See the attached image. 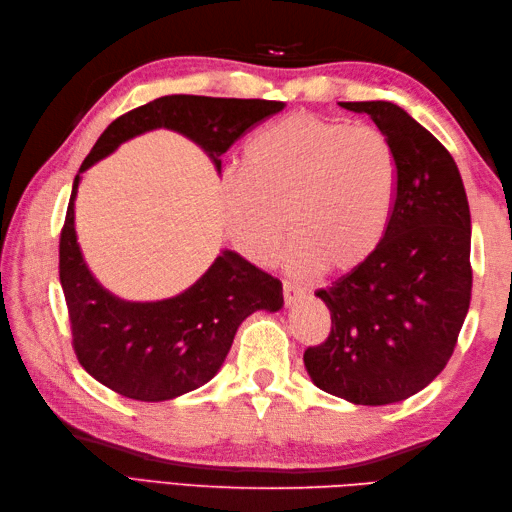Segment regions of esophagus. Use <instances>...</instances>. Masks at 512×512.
Masks as SVG:
<instances>
[{
	"label": "esophagus",
	"instance_id": "1",
	"mask_svg": "<svg viewBox=\"0 0 512 512\" xmlns=\"http://www.w3.org/2000/svg\"><path fill=\"white\" fill-rule=\"evenodd\" d=\"M306 295H308V292L303 290L301 286H295V284H290V281H284V303L288 308L297 306L301 299H306Z\"/></svg>",
	"mask_w": 512,
	"mask_h": 512
}]
</instances>
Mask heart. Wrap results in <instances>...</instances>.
Segmentation results:
<instances>
[{
    "mask_svg": "<svg viewBox=\"0 0 512 512\" xmlns=\"http://www.w3.org/2000/svg\"><path fill=\"white\" fill-rule=\"evenodd\" d=\"M398 158L387 136L317 114H292L248 140L237 176L222 182L228 237L259 266L275 259L286 224V266L347 273L376 253L398 195Z\"/></svg>",
    "mask_w": 512,
    "mask_h": 512,
    "instance_id": "obj_1",
    "label": "heart"
}]
</instances>
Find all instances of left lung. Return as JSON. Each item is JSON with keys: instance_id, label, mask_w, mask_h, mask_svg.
Returning a JSON list of instances; mask_svg holds the SVG:
<instances>
[{"instance_id": "1", "label": "left lung", "mask_w": 512, "mask_h": 512, "mask_svg": "<svg viewBox=\"0 0 512 512\" xmlns=\"http://www.w3.org/2000/svg\"><path fill=\"white\" fill-rule=\"evenodd\" d=\"M339 105L387 136L398 195L376 253L317 292L332 330L303 365L328 394L380 407L418 394L449 363L471 303V211L449 151L400 105Z\"/></svg>"}]
</instances>
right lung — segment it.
<instances>
[{"mask_svg":"<svg viewBox=\"0 0 512 512\" xmlns=\"http://www.w3.org/2000/svg\"><path fill=\"white\" fill-rule=\"evenodd\" d=\"M286 103L171 94L123 114L105 129L72 182L59 242V279L68 303L74 352L101 385L143 402L173 400L220 372L235 332L253 312H279L281 281L224 248L209 270L160 301H127L101 286L76 242L74 200L83 173L127 140L171 129L198 145L222 173L220 156L246 129Z\"/></svg>","mask_w":512,"mask_h":512,"instance_id":"add662e5","label":"right lung"}]
</instances>
